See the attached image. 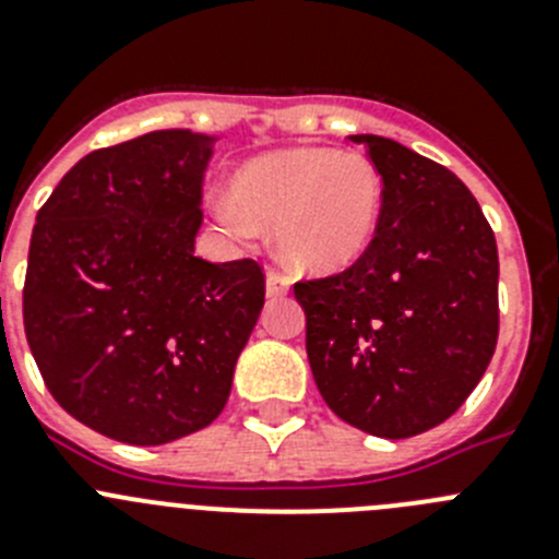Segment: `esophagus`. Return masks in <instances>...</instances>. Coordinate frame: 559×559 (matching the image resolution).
<instances>
[{
  "label": "esophagus",
  "mask_w": 559,
  "mask_h": 559,
  "mask_svg": "<svg viewBox=\"0 0 559 559\" xmlns=\"http://www.w3.org/2000/svg\"><path fill=\"white\" fill-rule=\"evenodd\" d=\"M290 288V280L285 274H280V271L269 269V274H265V294L271 296V299H276V296H285Z\"/></svg>",
  "instance_id": "1"
}]
</instances>
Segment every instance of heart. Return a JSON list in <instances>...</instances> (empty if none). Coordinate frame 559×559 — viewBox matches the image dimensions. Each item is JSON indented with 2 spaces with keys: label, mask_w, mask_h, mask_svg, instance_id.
<instances>
[{
  "label": "heart",
  "mask_w": 559,
  "mask_h": 559,
  "mask_svg": "<svg viewBox=\"0 0 559 559\" xmlns=\"http://www.w3.org/2000/svg\"><path fill=\"white\" fill-rule=\"evenodd\" d=\"M218 204L226 229L274 226L280 260L308 274H333L364 257L383 215V179L360 153L288 147L246 162Z\"/></svg>",
  "instance_id": "heart-1"
}]
</instances>
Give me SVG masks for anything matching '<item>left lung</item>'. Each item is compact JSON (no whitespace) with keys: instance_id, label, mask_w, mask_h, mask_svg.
<instances>
[{"instance_id":"1","label":"left lung","mask_w":559,"mask_h":559,"mask_svg":"<svg viewBox=\"0 0 559 559\" xmlns=\"http://www.w3.org/2000/svg\"><path fill=\"white\" fill-rule=\"evenodd\" d=\"M349 140L380 170L383 215L349 269L294 285L305 347L344 423L417 437L462 406L496 353V235L448 167L386 136Z\"/></svg>"}]
</instances>
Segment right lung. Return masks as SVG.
I'll return each instance as SVG.
<instances>
[{
	"label": "right lung",
	"instance_id": "obj_1",
	"mask_svg": "<svg viewBox=\"0 0 559 559\" xmlns=\"http://www.w3.org/2000/svg\"><path fill=\"white\" fill-rule=\"evenodd\" d=\"M212 136L151 131L83 156L38 210L22 313L67 414L165 445L224 412L265 302L254 260L195 257Z\"/></svg>",
	"mask_w": 559,
	"mask_h": 559
}]
</instances>
